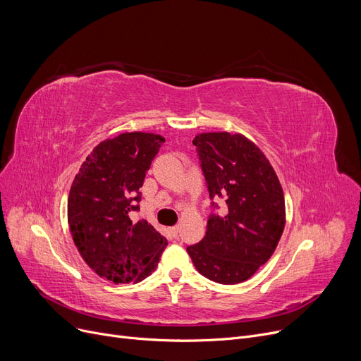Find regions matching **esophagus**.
<instances>
[{
	"label": "esophagus",
	"instance_id": "1",
	"mask_svg": "<svg viewBox=\"0 0 361 361\" xmlns=\"http://www.w3.org/2000/svg\"><path fill=\"white\" fill-rule=\"evenodd\" d=\"M169 231H170L171 236H175V238H176V236H178V233H179V226H171Z\"/></svg>",
	"mask_w": 361,
	"mask_h": 361
}]
</instances>
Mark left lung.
I'll return each mask as SVG.
<instances>
[{
  "instance_id": "1",
  "label": "left lung",
  "mask_w": 361,
  "mask_h": 361,
  "mask_svg": "<svg viewBox=\"0 0 361 361\" xmlns=\"http://www.w3.org/2000/svg\"><path fill=\"white\" fill-rule=\"evenodd\" d=\"M192 144L210 198L225 200L226 212L212 214L205 236L186 251L202 276L241 283L270 259L282 236L281 182L263 151L241 133H198Z\"/></svg>"
}]
</instances>
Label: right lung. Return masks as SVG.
Wrapping results in <instances>:
<instances>
[{"mask_svg": "<svg viewBox=\"0 0 361 361\" xmlns=\"http://www.w3.org/2000/svg\"><path fill=\"white\" fill-rule=\"evenodd\" d=\"M161 135L120 133L99 142L80 166L67 200L75 245L101 278L141 282L156 270L167 239L147 220L133 221L141 186L161 144Z\"/></svg>", "mask_w": 361, "mask_h": 361, "instance_id": "add662e5", "label": "right lung"}]
</instances>
